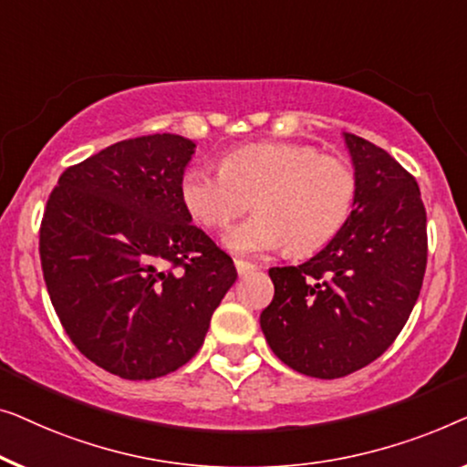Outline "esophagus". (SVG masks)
<instances>
[{
    "instance_id": "34e87169",
    "label": "esophagus",
    "mask_w": 467,
    "mask_h": 467,
    "mask_svg": "<svg viewBox=\"0 0 467 467\" xmlns=\"http://www.w3.org/2000/svg\"><path fill=\"white\" fill-rule=\"evenodd\" d=\"M234 266H236V273H239L241 277H245V275L258 271V266H255L254 262H245V260H234Z\"/></svg>"
}]
</instances>
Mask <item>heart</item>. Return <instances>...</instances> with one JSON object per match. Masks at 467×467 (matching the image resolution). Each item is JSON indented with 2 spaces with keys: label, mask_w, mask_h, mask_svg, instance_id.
<instances>
[{
  "label": "heart",
  "mask_w": 467,
  "mask_h": 467,
  "mask_svg": "<svg viewBox=\"0 0 467 467\" xmlns=\"http://www.w3.org/2000/svg\"><path fill=\"white\" fill-rule=\"evenodd\" d=\"M356 196L349 162L287 141L234 148L222 159V171L194 165L180 180L183 207L207 228L228 226L254 199L258 213L224 234V245L243 255L287 245L305 255L324 247L347 224Z\"/></svg>",
  "instance_id": "obj_1"
}]
</instances>
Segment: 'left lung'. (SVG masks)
<instances>
[{
	"mask_svg": "<svg viewBox=\"0 0 467 467\" xmlns=\"http://www.w3.org/2000/svg\"><path fill=\"white\" fill-rule=\"evenodd\" d=\"M343 137L358 177L349 220L313 258L268 271L275 296L260 313L275 356L315 379L347 377L387 351L428 265V218L415 177L383 148Z\"/></svg>",
	"mask_w": 467,
	"mask_h": 467,
	"instance_id": "left-lung-1",
	"label": "left lung"
}]
</instances>
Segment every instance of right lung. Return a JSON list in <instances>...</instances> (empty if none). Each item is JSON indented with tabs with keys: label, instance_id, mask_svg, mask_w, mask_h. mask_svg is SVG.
Returning a JSON list of instances; mask_svg holds the SVG:
<instances>
[{
	"label": "right lung",
	"instance_id": "right-lung-1",
	"mask_svg": "<svg viewBox=\"0 0 467 467\" xmlns=\"http://www.w3.org/2000/svg\"><path fill=\"white\" fill-rule=\"evenodd\" d=\"M194 148L171 133L118 141L63 171L46 202L39 258L52 306L78 351L120 379L190 362L236 279L180 199Z\"/></svg>",
	"mask_w": 467,
	"mask_h": 467
}]
</instances>
